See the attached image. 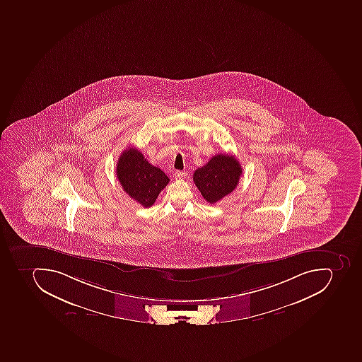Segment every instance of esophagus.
Returning a JSON list of instances; mask_svg holds the SVG:
<instances>
[{
    "label": "esophagus",
    "mask_w": 362,
    "mask_h": 362,
    "mask_svg": "<svg viewBox=\"0 0 362 362\" xmlns=\"http://www.w3.org/2000/svg\"><path fill=\"white\" fill-rule=\"evenodd\" d=\"M174 175L176 180H185L186 176H187V173H186V171L177 170L175 171Z\"/></svg>",
    "instance_id": "esophagus-1"
}]
</instances>
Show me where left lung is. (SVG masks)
<instances>
[{
  "label": "left lung",
  "instance_id": "1",
  "mask_svg": "<svg viewBox=\"0 0 362 362\" xmlns=\"http://www.w3.org/2000/svg\"><path fill=\"white\" fill-rule=\"evenodd\" d=\"M243 174L240 163L231 154H216L194 171L193 180L205 201L218 202L237 187Z\"/></svg>",
  "mask_w": 362,
  "mask_h": 362
}]
</instances>
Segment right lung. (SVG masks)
I'll list each match as a JSON object with an SVG mask.
<instances>
[{"instance_id":"add662e5","label":"right lung","mask_w":362,"mask_h":362,"mask_svg":"<svg viewBox=\"0 0 362 362\" xmlns=\"http://www.w3.org/2000/svg\"><path fill=\"white\" fill-rule=\"evenodd\" d=\"M116 175L124 191L144 208L156 202L169 178L161 169L146 161L142 152L129 146L118 158Z\"/></svg>"}]
</instances>
